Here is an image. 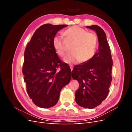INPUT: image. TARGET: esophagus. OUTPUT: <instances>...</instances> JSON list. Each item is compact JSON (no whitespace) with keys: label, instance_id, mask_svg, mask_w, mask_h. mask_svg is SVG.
Wrapping results in <instances>:
<instances>
[{"label":"esophagus","instance_id":"esophagus-1","mask_svg":"<svg viewBox=\"0 0 132 132\" xmlns=\"http://www.w3.org/2000/svg\"><path fill=\"white\" fill-rule=\"evenodd\" d=\"M70 69H71V71H72L73 69V67L72 65H70Z\"/></svg>","mask_w":132,"mask_h":132}]
</instances>
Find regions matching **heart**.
<instances>
[{"instance_id": "b5f03b06", "label": "heart", "mask_w": 132, "mask_h": 132, "mask_svg": "<svg viewBox=\"0 0 132 132\" xmlns=\"http://www.w3.org/2000/svg\"><path fill=\"white\" fill-rule=\"evenodd\" d=\"M63 35L67 42L73 43L70 49L72 52L64 58L65 63L72 64L80 61L85 63L94 57L97 44V37L95 33L75 25L67 29ZM53 46L59 56H64L67 47L62 36H57L53 38Z\"/></svg>"}]
</instances>
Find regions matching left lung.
<instances>
[{
  "label": "left lung",
  "mask_w": 132,
  "mask_h": 132,
  "mask_svg": "<svg viewBox=\"0 0 132 132\" xmlns=\"http://www.w3.org/2000/svg\"><path fill=\"white\" fill-rule=\"evenodd\" d=\"M97 34L98 50L90 61L74 67L72 78L78 81L75 101L80 106L92 109L105 100L112 80L113 62L106 34L97 25L87 26Z\"/></svg>",
  "instance_id": "left-lung-1"
}]
</instances>
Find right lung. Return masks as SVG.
<instances>
[{"instance_id":"obj_1","label":"right lung","mask_w":132,"mask_h":132,"mask_svg":"<svg viewBox=\"0 0 132 132\" xmlns=\"http://www.w3.org/2000/svg\"><path fill=\"white\" fill-rule=\"evenodd\" d=\"M67 26L50 23L41 26L25 50L22 73L26 91L32 102L41 108L56 105L60 91L70 80L69 66L61 61L53 46L57 32Z\"/></svg>"}]
</instances>
